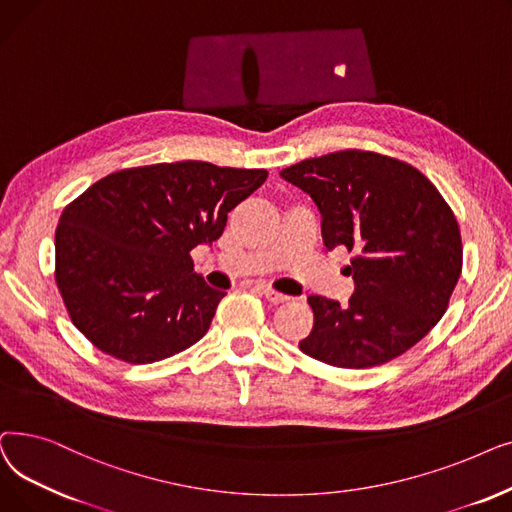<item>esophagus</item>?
<instances>
[{"mask_svg":"<svg viewBox=\"0 0 512 512\" xmlns=\"http://www.w3.org/2000/svg\"><path fill=\"white\" fill-rule=\"evenodd\" d=\"M260 291L264 294V298L269 300V302H273V304H281V302H287V300H289V296L279 294V291L273 289L271 285H260Z\"/></svg>","mask_w":512,"mask_h":512,"instance_id":"1","label":"esophagus"}]
</instances>
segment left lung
<instances>
[{"instance_id": "left-lung-1", "label": "left lung", "mask_w": 512, "mask_h": 512, "mask_svg": "<svg viewBox=\"0 0 512 512\" xmlns=\"http://www.w3.org/2000/svg\"><path fill=\"white\" fill-rule=\"evenodd\" d=\"M281 177L312 198L329 250L356 252L346 306L310 296V358L369 369L404 354L442 319L462 269L458 223L431 181L406 162L346 150L302 160Z\"/></svg>"}]
</instances>
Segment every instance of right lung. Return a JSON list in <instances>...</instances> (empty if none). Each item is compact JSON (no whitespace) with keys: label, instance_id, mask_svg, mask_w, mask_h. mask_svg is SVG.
Listing matches in <instances>:
<instances>
[{"label":"right lung","instance_id":"1","mask_svg":"<svg viewBox=\"0 0 512 512\" xmlns=\"http://www.w3.org/2000/svg\"><path fill=\"white\" fill-rule=\"evenodd\" d=\"M264 168L200 160L112 173L68 204L56 229V283L75 327L131 364L202 339L227 294L193 273L189 252L223 235Z\"/></svg>","mask_w":512,"mask_h":512}]
</instances>
